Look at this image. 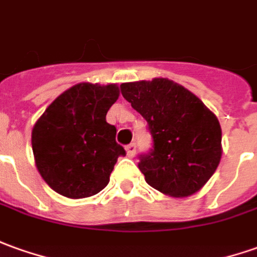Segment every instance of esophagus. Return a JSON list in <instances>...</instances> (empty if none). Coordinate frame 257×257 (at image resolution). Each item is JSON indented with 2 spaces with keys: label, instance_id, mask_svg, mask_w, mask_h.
Masks as SVG:
<instances>
[{
  "label": "esophagus",
  "instance_id": "obj_1",
  "mask_svg": "<svg viewBox=\"0 0 257 257\" xmlns=\"http://www.w3.org/2000/svg\"><path fill=\"white\" fill-rule=\"evenodd\" d=\"M125 151H127V155L133 158L134 155H136V144L133 143V144H128V146L125 147Z\"/></svg>",
  "mask_w": 257,
  "mask_h": 257
}]
</instances>
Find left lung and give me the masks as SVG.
Wrapping results in <instances>:
<instances>
[{"label": "left lung", "mask_w": 257, "mask_h": 257, "mask_svg": "<svg viewBox=\"0 0 257 257\" xmlns=\"http://www.w3.org/2000/svg\"><path fill=\"white\" fill-rule=\"evenodd\" d=\"M121 95L146 118L154 147L141 155L146 182L171 197L201 190L222 155L217 116L193 92L168 78L120 85Z\"/></svg>", "instance_id": "1"}]
</instances>
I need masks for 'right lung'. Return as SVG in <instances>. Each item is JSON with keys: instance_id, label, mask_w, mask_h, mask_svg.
Wrapping results in <instances>:
<instances>
[{"instance_id": "right-lung-1", "label": "right lung", "mask_w": 257, "mask_h": 257, "mask_svg": "<svg viewBox=\"0 0 257 257\" xmlns=\"http://www.w3.org/2000/svg\"><path fill=\"white\" fill-rule=\"evenodd\" d=\"M120 95L117 84L79 82L54 99L32 130L40 176L68 199L91 197L105 189L120 155L116 127L106 114Z\"/></svg>"}]
</instances>
